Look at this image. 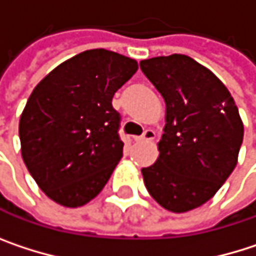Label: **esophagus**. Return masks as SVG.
Returning a JSON list of instances; mask_svg holds the SVG:
<instances>
[{
    "mask_svg": "<svg viewBox=\"0 0 256 256\" xmlns=\"http://www.w3.org/2000/svg\"><path fill=\"white\" fill-rule=\"evenodd\" d=\"M156 139V132L154 130H145L140 138H136V140H154Z\"/></svg>",
    "mask_w": 256,
    "mask_h": 256,
    "instance_id": "esophagus-1",
    "label": "esophagus"
}]
</instances>
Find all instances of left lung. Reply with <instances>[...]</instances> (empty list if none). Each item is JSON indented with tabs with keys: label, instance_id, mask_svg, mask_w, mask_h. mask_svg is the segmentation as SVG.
Listing matches in <instances>:
<instances>
[{
	"label": "left lung",
	"instance_id": "1",
	"mask_svg": "<svg viewBox=\"0 0 256 256\" xmlns=\"http://www.w3.org/2000/svg\"><path fill=\"white\" fill-rule=\"evenodd\" d=\"M139 65L166 104L158 158L142 169L145 186L164 209L192 210L216 194L237 164L243 140L237 105L222 81L190 56Z\"/></svg>",
	"mask_w": 256,
	"mask_h": 256
}]
</instances>
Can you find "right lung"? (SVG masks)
Instances as JSON below:
<instances>
[{"mask_svg":"<svg viewBox=\"0 0 256 256\" xmlns=\"http://www.w3.org/2000/svg\"><path fill=\"white\" fill-rule=\"evenodd\" d=\"M138 62L105 48L58 65L32 90L19 122L20 151L41 191L80 208L105 186L123 156L114 93Z\"/></svg>","mask_w":256,"mask_h":256,"instance_id":"obj_1","label":"right lung"}]
</instances>
